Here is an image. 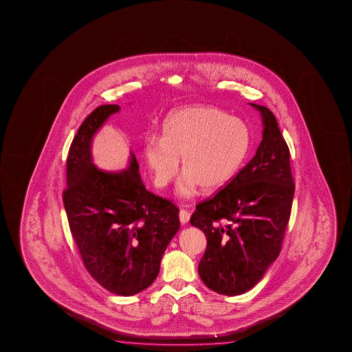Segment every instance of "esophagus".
I'll return each mask as SVG.
<instances>
[{
	"label": "esophagus",
	"instance_id": "34e87169",
	"mask_svg": "<svg viewBox=\"0 0 352 352\" xmlns=\"http://www.w3.org/2000/svg\"><path fill=\"white\" fill-rule=\"evenodd\" d=\"M179 221L182 223V224H186L187 221H190V218H191V213L188 212V210H186V209H181L179 213Z\"/></svg>",
	"mask_w": 352,
	"mask_h": 352
}]
</instances>
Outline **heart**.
Returning <instances> with one entry per match:
<instances>
[{"label":"heart","mask_w":352,"mask_h":352,"mask_svg":"<svg viewBox=\"0 0 352 352\" xmlns=\"http://www.w3.org/2000/svg\"><path fill=\"white\" fill-rule=\"evenodd\" d=\"M250 144V129L243 120L218 108L192 106L168 116L162 139L145 142L144 157L159 187L177 175L182 159L186 175L176 191L188 197L198 185L214 191L228 184L243 165Z\"/></svg>","instance_id":"1"}]
</instances>
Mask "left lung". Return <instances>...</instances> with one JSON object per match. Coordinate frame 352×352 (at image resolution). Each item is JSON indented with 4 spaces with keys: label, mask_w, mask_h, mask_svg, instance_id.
I'll return each mask as SVG.
<instances>
[{
    "label": "left lung",
    "mask_w": 352,
    "mask_h": 352,
    "mask_svg": "<svg viewBox=\"0 0 352 352\" xmlns=\"http://www.w3.org/2000/svg\"><path fill=\"white\" fill-rule=\"evenodd\" d=\"M256 154L217 195L197 204L191 224L207 238L198 274L224 296L248 292L280 252L294 196L289 149L267 107Z\"/></svg>",
    "instance_id": "obj_1"
}]
</instances>
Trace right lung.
<instances>
[{
    "label": "right lung",
    "instance_id": "obj_1",
    "mask_svg": "<svg viewBox=\"0 0 352 352\" xmlns=\"http://www.w3.org/2000/svg\"><path fill=\"white\" fill-rule=\"evenodd\" d=\"M120 109L100 106L78 128L66 160L63 201L89 274L109 292L134 296L157 277L161 257L179 232V208L145 188L133 153L120 173L94 165L92 138Z\"/></svg>",
    "mask_w": 352,
    "mask_h": 352
}]
</instances>
